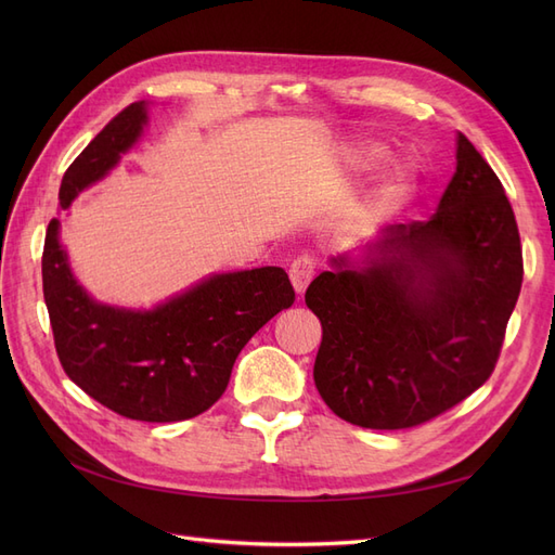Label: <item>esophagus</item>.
Here are the masks:
<instances>
[{"label":"esophagus","instance_id":"1","mask_svg":"<svg viewBox=\"0 0 555 555\" xmlns=\"http://www.w3.org/2000/svg\"><path fill=\"white\" fill-rule=\"evenodd\" d=\"M314 271H317V263H314L312 257L304 255V257L294 259V263L289 266V280L294 284L296 294H304L308 289V284L314 278Z\"/></svg>","mask_w":555,"mask_h":555}]
</instances>
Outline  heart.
Returning a JSON list of instances; mask_svg holds the SVG:
<instances>
[{
	"label": "heart",
	"instance_id": "obj_1",
	"mask_svg": "<svg viewBox=\"0 0 555 555\" xmlns=\"http://www.w3.org/2000/svg\"><path fill=\"white\" fill-rule=\"evenodd\" d=\"M365 155L371 159H379L384 155V147H367ZM412 182H414V176L405 164L393 166L389 176H386L384 182L379 184V190L375 192V208L384 210V212L398 208L402 201L408 198V194L412 190Z\"/></svg>",
	"mask_w": 555,
	"mask_h": 555
}]
</instances>
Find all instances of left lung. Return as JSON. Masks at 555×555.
Segmentation results:
<instances>
[{"mask_svg": "<svg viewBox=\"0 0 555 555\" xmlns=\"http://www.w3.org/2000/svg\"><path fill=\"white\" fill-rule=\"evenodd\" d=\"M524 282L502 182L463 133L456 173L426 222L389 224L331 259L306 292L322 322L314 384L345 422H430L491 377Z\"/></svg>", "mask_w": 555, "mask_h": 555, "instance_id": "obj_1", "label": "left lung"}]
</instances>
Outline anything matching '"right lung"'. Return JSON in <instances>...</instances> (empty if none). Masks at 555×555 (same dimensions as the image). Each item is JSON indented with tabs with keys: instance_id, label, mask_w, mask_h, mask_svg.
<instances>
[{
	"instance_id": "add662e5",
	"label": "right lung",
	"mask_w": 555,
	"mask_h": 555,
	"mask_svg": "<svg viewBox=\"0 0 555 555\" xmlns=\"http://www.w3.org/2000/svg\"><path fill=\"white\" fill-rule=\"evenodd\" d=\"M145 125L147 102L117 113L66 169L60 208L106 178ZM41 273L64 373L108 410L155 424L215 405L247 340L296 298L289 275L263 266L210 275L153 310L99 304L72 273L57 217L46 231Z\"/></svg>"
}]
</instances>
